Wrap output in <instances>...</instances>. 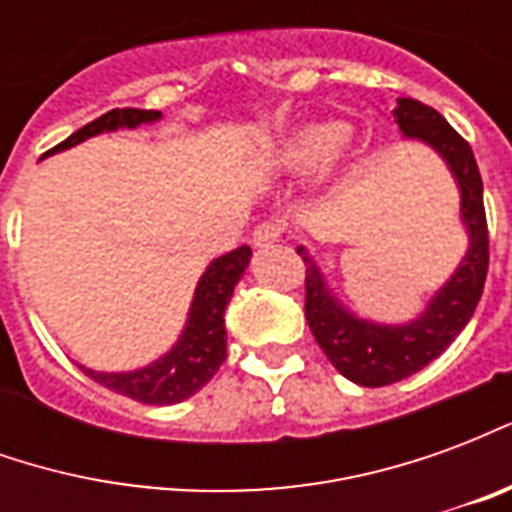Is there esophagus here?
I'll return each mask as SVG.
<instances>
[{
  "mask_svg": "<svg viewBox=\"0 0 512 512\" xmlns=\"http://www.w3.org/2000/svg\"><path fill=\"white\" fill-rule=\"evenodd\" d=\"M279 238H282V230H279V224L263 222V224H257V227H255V233H252V244H255L257 249H263V246L277 244Z\"/></svg>",
  "mask_w": 512,
  "mask_h": 512,
  "instance_id": "obj_1",
  "label": "esophagus"
}]
</instances>
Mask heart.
<instances>
[{
    "instance_id": "obj_1",
    "label": "heart",
    "mask_w": 512,
    "mask_h": 512,
    "mask_svg": "<svg viewBox=\"0 0 512 512\" xmlns=\"http://www.w3.org/2000/svg\"><path fill=\"white\" fill-rule=\"evenodd\" d=\"M345 142V131L337 126H301L279 139L268 153V167L279 172H307L337 153Z\"/></svg>"
}]
</instances>
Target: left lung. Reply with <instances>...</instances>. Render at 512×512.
Masks as SVG:
<instances>
[{
  "instance_id": "left-lung-1",
  "label": "left lung",
  "mask_w": 512,
  "mask_h": 512,
  "mask_svg": "<svg viewBox=\"0 0 512 512\" xmlns=\"http://www.w3.org/2000/svg\"><path fill=\"white\" fill-rule=\"evenodd\" d=\"M392 115L403 136L425 142L447 161L452 178L461 189V222L469 233V249L461 266L428 301L419 318L400 326H386L356 318L354 312L345 310L337 296H332L318 263L304 246H299V255L307 266L304 315L310 332L315 334L326 359L337 367V373L359 386L395 384L444 354L474 315L488 274L483 178L469 142L436 109L419 104L414 98H397Z\"/></svg>"
}]
</instances>
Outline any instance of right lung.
Returning a JSON list of instances; mask_svg holds the SVG:
<instances>
[{
    "instance_id": "add662e5",
    "label": "right lung",
    "mask_w": 512,
    "mask_h": 512,
    "mask_svg": "<svg viewBox=\"0 0 512 512\" xmlns=\"http://www.w3.org/2000/svg\"><path fill=\"white\" fill-rule=\"evenodd\" d=\"M158 117H161V112H153V109H112L93 123L79 128L76 134L68 136L49 153L68 150V147L79 145L95 134H104V131L156 123ZM249 257H252V249L238 246L233 252L216 257L211 266L205 268V274L194 290L189 321L183 326V334L178 337V343L172 345L161 359H156L153 365L139 367L131 373H95V370L82 367L84 373L117 395H126L131 400L147 403V406H172V403H180L194 392H200L202 386L211 381L213 373L222 367L224 356H227L224 310L233 299L238 279L244 277Z\"/></svg>"
}]
</instances>
